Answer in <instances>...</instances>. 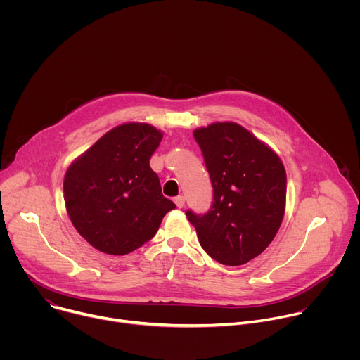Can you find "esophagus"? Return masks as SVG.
<instances>
[{"label": "esophagus", "instance_id": "34e87169", "mask_svg": "<svg viewBox=\"0 0 360 360\" xmlns=\"http://www.w3.org/2000/svg\"><path fill=\"white\" fill-rule=\"evenodd\" d=\"M174 202H175V205H176L178 208H184L185 207V198L184 196H176L174 199Z\"/></svg>", "mask_w": 360, "mask_h": 360}]
</instances>
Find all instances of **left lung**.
I'll list each match as a JSON object with an SVG mask.
<instances>
[{"label":"left lung","mask_w":360,"mask_h":360,"mask_svg":"<svg viewBox=\"0 0 360 360\" xmlns=\"http://www.w3.org/2000/svg\"><path fill=\"white\" fill-rule=\"evenodd\" d=\"M214 188L211 210L186 211L200 246L222 265L261 255L278 233L286 205L285 167L266 143L236 122L193 131Z\"/></svg>","instance_id":"obj_1"}]
</instances>
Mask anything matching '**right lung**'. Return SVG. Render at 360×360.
<instances>
[{
	"label": "right lung",
	"mask_w": 360,
	"mask_h": 360,
	"mask_svg": "<svg viewBox=\"0 0 360 360\" xmlns=\"http://www.w3.org/2000/svg\"><path fill=\"white\" fill-rule=\"evenodd\" d=\"M162 132L128 122L102 135L67 169L64 199L78 233L95 249L127 255L157 233L175 203L149 167Z\"/></svg>",
	"instance_id": "right-lung-1"
}]
</instances>
